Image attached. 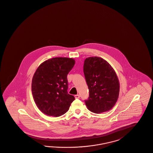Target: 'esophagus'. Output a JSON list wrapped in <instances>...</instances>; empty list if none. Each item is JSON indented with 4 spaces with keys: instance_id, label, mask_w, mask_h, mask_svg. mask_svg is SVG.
Segmentation results:
<instances>
[{
    "instance_id": "34e87169",
    "label": "esophagus",
    "mask_w": 153,
    "mask_h": 153,
    "mask_svg": "<svg viewBox=\"0 0 153 153\" xmlns=\"http://www.w3.org/2000/svg\"><path fill=\"white\" fill-rule=\"evenodd\" d=\"M79 94H77V95H74V98H76V99H79Z\"/></svg>"
}]
</instances>
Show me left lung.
I'll return each mask as SVG.
<instances>
[{
    "label": "left lung",
    "mask_w": 153,
    "mask_h": 153,
    "mask_svg": "<svg viewBox=\"0 0 153 153\" xmlns=\"http://www.w3.org/2000/svg\"><path fill=\"white\" fill-rule=\"evenodd\" d=\"M84 73L89 91L85 100L89 111L100 114L109 111L117 100L120 84L115 71L106 60L97 56L84 61Z\"/></svg>",
    "instance_id": "obj_1"
}]
</instances>
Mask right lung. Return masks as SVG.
Returning a JSON list of instances; mask_svg holds the SVG:
<instances>
[{"instance_id":"obj_1","label":"right lung","mask_w":153,"mask_h":153,"mask_svg":"<svg viewBox=\"0 0 153 153\" xmlns=\"http://www.w3.org/2000/svg\"><path fill=\"white\" fill-rule=\"evenodd\" d=\"M73 58H53L39 65L33 77L32 95L45 115L58 117L68 111L74 95L69 94L67 74L74 67Z\"/></svg>"}]
</instances>
